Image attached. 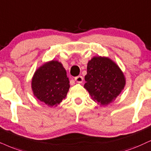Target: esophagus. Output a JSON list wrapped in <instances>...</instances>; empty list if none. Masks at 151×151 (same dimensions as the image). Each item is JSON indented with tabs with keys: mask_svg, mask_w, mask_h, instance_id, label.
I'll return each instance as SVG.
<instances>
[{
	"mask_svg": "<svg viewBox=\"0 0 151 151\" xmlns=\"http://www.w3.org/2000/svg\"><path fill=\"white\" fill-rule=\"evenodd\" d=\"M74 80H75V81L77 82V83H82V81H83V77H82L81 76H78V77H76L74 78Z\"/></svg>",
	"mask_w": 151,
	"mask_h": 151,
	"instance_id": "34e87169",
	"label": "esophagus"
}]
</instances>
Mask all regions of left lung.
<instances>
[{"mask_svg": "<svg viewBox=\"0 0 151 151\" xmlns=\"http://www.w3.org/2000/svg\"><path fill=\"white\" fill-rule=\"evenodd\" d=\"M84 88L91 98L101 106L115 100L125 86L123 72L108 57L94 56L87 65Z\"/></svg>", "mask_w": 151, "mask_h": 151, "instance_id": "1", "label": "left lung"}]
</instances>
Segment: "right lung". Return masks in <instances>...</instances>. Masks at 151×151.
Returning a JSON list of instances; mask_svg holds the SVG:
<instances>
[{
  "instance_id": "obj_1",
  "label": "right lung",
  "mask_w": 151,
  "mask_h": 151,
  "mask_svg": "<svg viewBox=\"0 0 151 151\" xmlns=\"http://www.w3.org/2000/svg\"><path fill=\"white\" fill-rule=\"evenodd\" d=\"M33 95L49 106H57L66 98L70 81L61 63L51 60L36 70L32 78Z\"/></svg>"
}]
</instances>
